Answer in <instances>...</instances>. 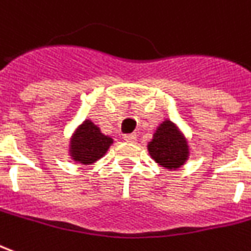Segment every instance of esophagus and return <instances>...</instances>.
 Wrapping results in <instances>:
<instances>
[{
    "label": "esophagus",
    "mask_w": 251,
    "mask_h": 251,
    "mask_svg": "<svg viewBox=\"0 0 251 251\" xmlns=\"http://www.w3.org/2000/svg\"><path fill=\"white\" fill-rule=\"evenodd\" d=\"M125 140H126V141H129V143H136V141H137V134H136V133H130V134H126Z\"/></svg>",
    "instance_id": "1"
}]
</instances>
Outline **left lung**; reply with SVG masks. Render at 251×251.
I'll use <instances>...</instances> for the list:
<instances>
[{"label": "left lung", "instance_id": "8db88e82", "mask_svg": "<svg viewBox=\"0 0 251 251\" xmlns=\"http://www.w3.org/2000/svg\"><path fill=\"white\" fill-rule=\"evenodd\" d=\"M151 157L167 170H178L189 159V145L183 133L171 121H163L148 143Z\"/></svg>", "mask_w": 251, "mask_h": 251}]
</instances>
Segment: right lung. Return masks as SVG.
<instances>
[{
	"instance_id": "obj_1",
	"label": "right lung",
	"mask_w": 251,
	"mask_h": 251,
	"mask_svg": "<svg viewBox=\"0 0 251 251\" xmlns=\"http://www.w3.org/2000/svg\"><path fill=\"white\" fill-rule=\"evenodd\" d=\"M113 143V138L103 134L99 126L92 121L85 120L72 134L69 156L72 160L80 164H92L106 155Z\"/></svg>"
}]
</instances>
